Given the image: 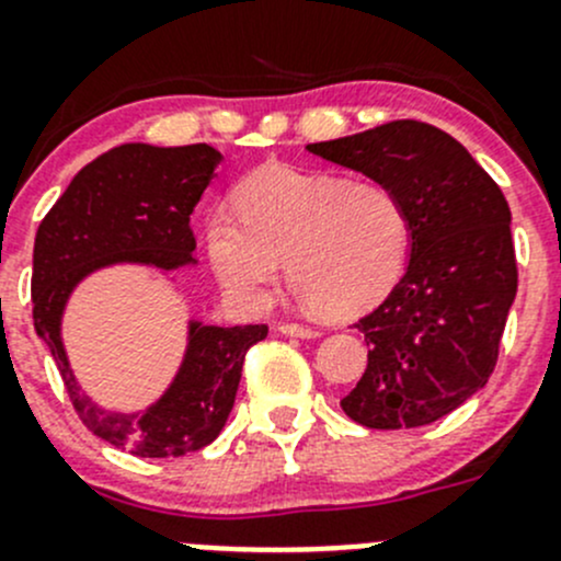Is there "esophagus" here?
<instances>
[{"mask_svg": "<svg viewBox=\"0 0 561 561\" xmlns=\"http://www.w3.org/2000/svg\"><path fill=\"white\" fill-rule=\"evenodd\" d=\"M279 333H285V336H296V339L320 336V331H314V328L309 325H301V322H279Z\"/></svg>", "mask_w": 561, "mask_h": 561, "instance_id": "esophagus-1", "label": "esophagus"}]
</instances>
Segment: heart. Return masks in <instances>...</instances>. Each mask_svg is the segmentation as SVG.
I'll return each instance as SVG.
<instances>
[{
    "label": "heart",
    "instance_id": "heart-1",
    "mask_svg": "<svg viewBox=\"0 0 561 561\" xmlns=\"http://www.w3.org/2000/svg\"><path fill=\"white\" fill-rule=\"evenodd\" d=\"M412 244L404 201L377 181L265 165L236 190V211L206 219V254L233 298L263 304L287 265L293 290L322 317L377 307L401 279Z\"/></svg>",
    "mask_w": 561,
    "mask_h": 561
}]
</instances>
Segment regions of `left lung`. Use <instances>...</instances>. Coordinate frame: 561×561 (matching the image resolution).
<instances>
[{"label": "left lung", "instance_id": "obj_1", "mask_svg": "<svg viewBox=\"0 0 561 561\" xmlns=\"http://www.w3.org/2000/svg\"><path fill=\"white\" fill-rule=\"evenodd\" d=\"M307 149L390 186L412 222L404 276L355 322L369 364L342 410L366 428L439 421L489 382L500 355L518 290L505 195L456 138L412 118Z\"/></svg>", "mask_w": 561, "mask_h": 561}]
</instances>
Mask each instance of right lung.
Returning a JSON list of instances; mask_svg holds the SVG:
<instances>
[{
  "label": "right lung",
  "instance_id": "right-lung-1",
  "mask_svg": "<svg viewBox=\"0 0 561 561\" xmlns=\"http://www.w3.org/2000/svg\"><path fill=\"white\" fill-rule=\"evenodd\" d=\"M222 154L208 144H124L78 171L35 236L32 317L48 344L83 426L140 458L184 456L222 432L241 382L247 350L268 325H203L190 320L186 353L165 393L144 412L94 404L67 360L61 314L78 282L116 263L175 271L195 263L190 214Z\"/></svg>",
  "mask_w": 561,
  "mask_h": 561
}]
</instances>
